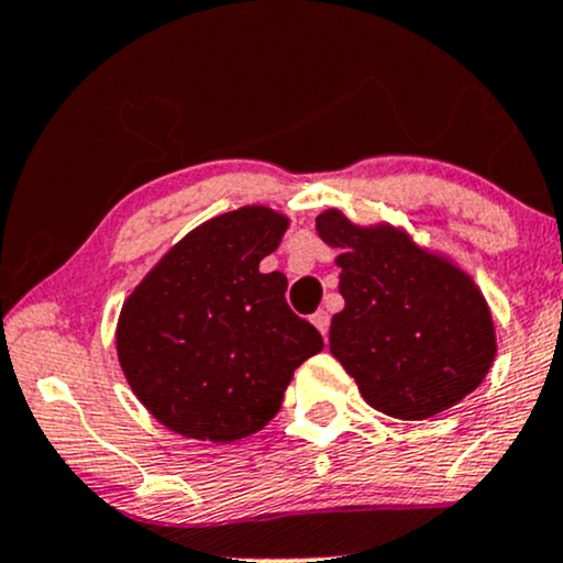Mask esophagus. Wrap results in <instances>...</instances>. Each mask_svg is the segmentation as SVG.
Wrapping results in <instances>:
<instances>
[{
    "label": "esophagus",
    "instance_id": "esophagus-1",
    "mask_svg": "<svg viewBox=\"0 0 563 563\" xmlns=\"http://www.w3.org/2000/svg\"><path fill=\"white\" fill-rule=\"evenodd\" d=\"M311 322H314V328L320 330L322 335H328V330H330V314L324 309H320V311H314V314H311Z\"/></svg>",
    "mask_w": 563,
    "mask_h": 563
}]
</instances>
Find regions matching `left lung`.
<instances>
[{
    "mask_svg": "<svg viewBox=\"0 0 563 563\" xmlns=\"http://www.w3.org/2000/svg\"><path fill=\"white\" fill-rule=\"evenodd\" d=\"M317 233L341 249L346 307L330 322V351L372 409L428 419L485 380L496 330L470 275L401 230L358 228L338 209L317 217Z\"/></svg>",
    "mask_w": 563,
    "mask_h": 563,
    "instance_id": "8db88e82",
    "label": "left lung"
}]
</instances>
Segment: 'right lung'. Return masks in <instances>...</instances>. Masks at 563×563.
Returning a JSON list of instances; mask_svg holds the SVG:
<instances>
[{"mask_svg":"<svg viewBox=\"0 0 563 563\" xmlns=\"http://www.w3.org/2000/svg\"><path fill=\"white\" fill-rule=\"evenodd\" d=\"M288 220L243 207L205 222L162 256L125 301L118 356L139 401L186 438L230 443L280 411L294 369L322 351L294 314L283 273H260Z\"/></svg>","mask_w":563,"mask_h":563,"instance_id":"1","label":"right lung"}]
</instances>
